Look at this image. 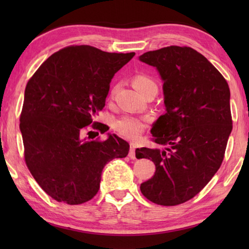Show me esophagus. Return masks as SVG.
I'll list each match as a JSON object with an SVG mask.
<instances>
[{
  "instance_id": "34e87169",
  "label": "esophagus",
  "mask_w": 249,
  "mask_h": 249,
  "mask_svg": "<svg viewBox=\"0 0 249 249\" xmlns=\"http://www.w3.org/2000/svg\"><path fill=\"white\" fill-rule=\"evenodd\" d=\"M136 144L135 143H133V142H131L130 143V150H129V154H128V156L130 157V158H136Z\"/></svg>"
}]
</instances>
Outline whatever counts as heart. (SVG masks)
I'll return each mask as SVG.
<instances>
[{
	"mask_svg": "<svg viewBox=\"0 0 249 249\" xmlns=\"http://www.w3.org/2000/svg\"><path fill=\"white\" fill-rule=\"evenodd\" d=\"M134 86L139 92L150 86H156V83L150 77L139 75L134 78ZM114 92V89H113ZM147 125V120L134 115H124L115 121L114 129L119 135L128 139H137L143 133Z\"/></svg>",
	"mask_w": 249,
	"mask_h": 249,
	"instance_id": "obj_1",
	"label": "heart"
}]
</instances>
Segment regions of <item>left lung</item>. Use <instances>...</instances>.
Instances as JSON below:
<instances>
[{
	"mask_svg": "<svg viewBox=\"0 0 249 249\" xmlns=\"http://www.w3.org/2000/svg\"><path fill=\"white\" fill-rule=\"evenodd\" d=\"M139 60L160 72L166 106L151 129L153 141L165 150H136L137 158H149L156 167L140 189L156 204L178 205L199 194L223 162L232 130L229 86L190 47H165Z\"/></svg>",
	"mask_w": 249,
	"mask_h": 249,
	"instance_id": "obj_1",
	"label": "left lung"
}]
</instances>
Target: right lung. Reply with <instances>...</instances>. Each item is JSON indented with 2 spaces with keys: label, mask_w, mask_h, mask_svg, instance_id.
Here are the masks:
<instances>
[{
  "label": "right lung",
  "mask_w": 249,
  "mask_h": 249,
  "mask_svg": "<svg viewBox=\"0 0 249 249\" xmlns=\"http://www.w3.org/2000/svg\"><path fill=\"white\" fill-rule=\"evenodd\" d=\"M134 55L68 46L49 56L28 81L20 115L25 163L59 202L91 200L106 163L127 156L129 144L116 135L99 141L88 140L86 134L91 124L102 134L109 129L93 118L105 107L114 73Z\"/></svg>",
  "instance_id": "right-lung-1"
}]
</instances>
